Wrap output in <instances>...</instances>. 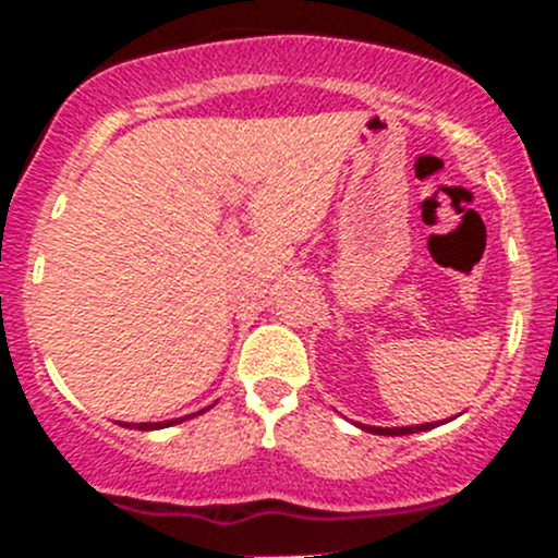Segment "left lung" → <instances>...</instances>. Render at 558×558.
Masks as SVG:
<instances>
[{"mask_svg":"<svg viewBox=\"0 0 558 558\" xmlns=\"http://www.w3.org/2000/svg\"><path fill=\"white\" fill-rule=\"evenodd\" d=\"M362 429L375 432V435L399 437V435H415V432H426V429H432V424H421V426H397V429H380V426H362Z\"/></svg>","mask_w":558,"mask_h":558,"instance_id":"left-lung-1","label":"left lung"}]
</instances>
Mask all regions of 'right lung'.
<instances>
[{
	"instance_id": "1",
	"label": "right lung",
	"mask_w": 558,
	"mask_h": 558,
	"mask_svg": "<svg viewBox=\"0 0 558 558\" xmlns=\"http://www.w3.org/2000/svg\"><path fill=\"white\" fill-rule=\"evenodd\" d=\"M202 413V410H199ZM180 421L183 418H174V421H165V424H134V429H143V432H148V429H161V426H170V424H180ZM123 426H129V424H123Z\"/></svg>"
}]
</instances>
